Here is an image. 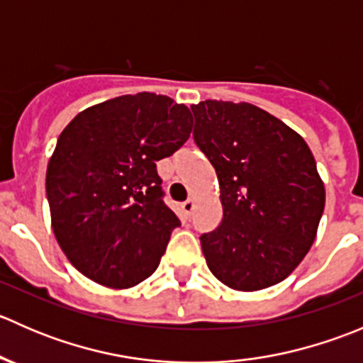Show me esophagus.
<instances>
[{
  "mask_svg": "<svg viewBox=\"0 0 363 363\" xmlns=\"http://www.w3.org/2000/svg\"><path fill=\"white\" fill-rule=\"evenodd\" d=\"M193 208H195V202H193V200H186V202L181 205V211L186 218H189V216L193 214Z\"/></svg>",
  "mask_w": 363,
  "mask_h": 363,
  "instance_id": "1",
  "label": "esophagus"
}]
</instances>
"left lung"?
<instances>
[{
    "mask_svg": "<svg viewBox=\"0 0 363 363\" xmlns=\"http://www.w3.org/2000/svg\"><path fill=\"white\" fill-rule=\"evenodd\" d=\"M195 138L214 167L223 219L200 237L211 272L228 288L256 291L286 279L316 239L325 186L309 145L259 107L191 105Z\"/></svg>",
    "mask_w": 363,
    "mask_h": 363,
    "instance_id": "obj_1",
    "label": "left lung"
}]
</instances>
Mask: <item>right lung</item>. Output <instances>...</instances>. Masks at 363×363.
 <instances>
[{
  "label": "right lung",
  "mask_w": 363,
  "mask_h": 363,
  "mask_svg": "<svg viewBox=\"0 0 363 363\" xmlns=\"http://www.w3.org/2000/svg\"><path fill=\"white\" fill-rule=\"evenodd\" d=\"M191 128L186 105L155 93L112 98L69 121L45 188L54 235L80 274L124 290L158 269L181 221L163 202L156 161L174 155Z\"/></svg>",
  "instance_id": "obj_1"
}]
</instances>
